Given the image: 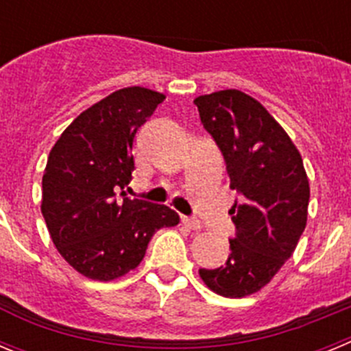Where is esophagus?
<instances>
[{"label":"esophagus","mask_w":351,"mask_h":351,"mask_svg":"<svg viewBox=\"0 0 351 351\" xmlns=\"http://www.w3.org/2000/svg\"><path fill=\"white\" fill-rule=\"evenodd\" d=\"M181 221L184 223V225L188 226V228H191V230H202V223L198 221V219L188 218V216H182Z\"/></svg>","instance_id":"1"}]
</instances>
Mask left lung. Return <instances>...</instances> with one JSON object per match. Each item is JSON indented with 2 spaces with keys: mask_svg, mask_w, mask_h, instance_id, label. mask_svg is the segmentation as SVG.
Wrapping results in <instances>:
<instances>
[{
  "mask_svg": "<svg viewBox=\"0 0 351 351\" xmlns=\"http://www.w3.org/2000/svg\"><path fill=\"white\" fill-rule=\"evenodd\" d=\"M204 128L223 153L235 237L228 260L200 269L218 295L241 299L262 290L295 251L308 221L309 181L299 149L260 101L237 89L195 98Z\"/></svg>",
  "mask_w": 351,
  "mask_h": 351,
  "instance_id": "left-lung-1",
  "label": "left lung"
}]
</instances>
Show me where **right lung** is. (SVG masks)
I'll list each match as a JSON object with an SVG mask.
<instances>
[{
  "instance_id": "obj_1",
  "label": "right lung",
  "mask_w": 351,
  "mask_h": 351,
  "mask_svg": "<svg viewBox=\"0 0 351 351\" xmlns=\"http://www.w3.org/2000/svg\"><path fill=\"white\" fill-rule=\"evenodd\" d=\"M165 95L133 86L100 100L61 133L42 179V214L52 243L89 280L112 281L142 262L154 232L176 226L167 206L116 191L132 181L133 141Z\"/></svg>"
}]
</instances>
